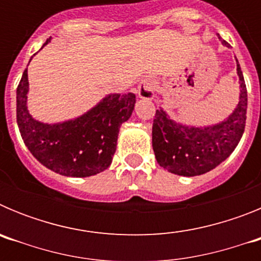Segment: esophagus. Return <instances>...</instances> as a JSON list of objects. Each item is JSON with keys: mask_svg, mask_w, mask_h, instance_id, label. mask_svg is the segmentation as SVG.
<instances>
[{"mask_svg": "<svg viewBox=\"0 0 261 261\" xmlns=\"http://www.w3.org/2000/svg\"><path fill=\"white\" fill-rule=\"evenodd\" d=\"M138 96L142 99H153L155 96V82L151 78H145L140 82Z\"/></svg>", "mask_w": 261, "mask_h": 261, "instance_id": "esophagus-1", "label": "esophagus"}]
</instances>
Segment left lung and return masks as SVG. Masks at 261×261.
Instances as JSON below:
<instances>
[{"instance_id": "obj_1", "label": "left lung", "mask_w": 261, "mask_h": 261, "mask_svg": "<svg viewBox=\"0 0 261 261\" xmlns=\"http://www.w3.org/2000/svg\"><path fill=\"white\" fill-rule=\"evenodd\" d=\"M221 43L230 47L220 38ZM237 60V57H235ZM239 77V102L229 116L220 123L193 126L177 123L159 107L153 121V150L156 162L168 172L180 176H196L222 163L238 146L246 126L247 89L237 60Z\"/></svg>"}]
</instances>
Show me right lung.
I'll return each mask as SVG.
<instances>
[{"label":"right lung","mask_w":261,"mask_h":261,"mask_svg":"<svg viewBox=\"0 0 261 261\" xmlns=\"http://www.w3.org/2000/svg\"><path fill=\"white\" fill-rule=\"evenodd\" d=\"M49 41L50 38L44 45ZM27 94L26 69L17 89V123L23 142L41 165L71 177L91 176L110 167L120 125L135 110V94H108L84 115L55 124L41 123L30 115Z\"/></svg>","instance_id":"right-lung-1"}]
</instances>
